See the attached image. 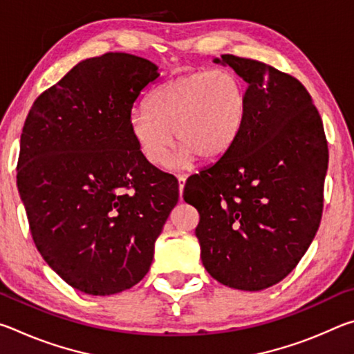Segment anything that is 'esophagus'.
Segmentation results:
<instances>
[{
    "label": "esophagus",
    "instance_id": "1",
    "mask_svg": "<svg viewBox=\"0 0 354 354\" xmlns=\"http://www.w3.org/2000/svg\"><path fill=\"white\" fill-rule=\"evenodd\" d=\"M185 179H187V176H184V175H178V189H179V195H181V194H183V190H184Z\"/></svg>",
    "mask_w": 354,
    "mask_h": 354
}]
</instances>
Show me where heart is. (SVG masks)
<instances>
[{
	"label": "heart",
	"mask_w": 354,
	"mask_h": 354,
	"mask_svg": "<svg viewBox=\"0 0 354 354\" xmlns=\"http://www.w3.org/2000/svg\"><path fill=\"white\" fill-rule=\"evenodd\" d=\"M245 113L247 91L234 71H194L154 88L145 107L131 112L129 129L143 158L156 167L169 159L175 133L179 149L171 167H185L194 156L221 158L241 134Z\"/></svg>",
	"instance_id": "b5f03b06"
}]
</instances>
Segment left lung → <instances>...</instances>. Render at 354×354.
I'll use <instances>...</instances> for the list:
<instances>
[{"label": "left lung", "mask_w": 354, "mask_h": 354, "mask_svg": "<svg viewBox=\"0 0 354 354\" xmlns=\"http://www.w3.org/2000/svg\"><path fill=\"white\" fill-rule=\"evenodd\" d=\"M221 62L248 82L243 127L217 162L187 179L183 196L200 214L195 234L207 273L232 289L262 290L314 241L328 142L297 77L253 59L221 55Z\"/></svg>", "instance_id": "1"}]
</instances>
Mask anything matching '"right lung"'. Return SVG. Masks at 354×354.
I'll list each match as a JSON object with an SVG mask.
<instances>
[{
  "label": "right lung",
  "mask_w": 354,
  "mask_h": 354,
  "mask_svg": "<svg viewBox=\"0 0 354 354\" xmlns=\"http://www.w3.org/2000/svg\"><path fill=\"white\" fill-rule=\"evenodd\" d=\"M158 76L127 53L86 59L39 95L21 131L17 185L32 241L88 295L145 277L178 203L175 178L143 158L129 129L134 101Z\"/></svg>",
  "instance_id": "obj_1"
}]
</instances>
